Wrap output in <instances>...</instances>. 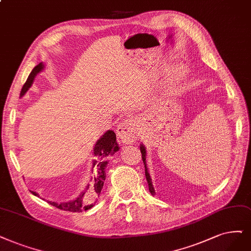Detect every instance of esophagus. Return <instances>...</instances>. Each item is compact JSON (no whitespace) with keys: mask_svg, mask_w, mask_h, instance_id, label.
Returning <instances> with one entry per match:
<instances>
[{"mask_svg":"<svg viewBox=\"0 0 251 251\" xmlns=\"http://www.w3.org/2000/svg\"><path fill=\"white\" fill-rule=\"evenodd\" d=\"M118 135L121 137L124 143L130 144L137 141L140 136V131H138V123L135 120L126 119L122 123H120L118 127Z\"/></svg>","mask_w":251,"mask_h":251,"instance_id":"esophagus-1","label":"esophagus"}]
</instances>
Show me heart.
I'll return each mask as SVG.
<instances>
[{"instance_id":"obj_1","label":"heart","mask_w":251,"mask_h":251,"mask_svg":"<svg viewBox=\"0 0 251 251\" xmlns=\"http://www.w3.org/2000/svg\"><path fill=\"white\" fill-rule=\"evenodd\" d=\"M185 76V70L182 67H177L174 71L175 79H182Z\"/></svg>"}]
</instances>
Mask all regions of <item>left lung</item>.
Returning a JSON list of instances; mask_svg holds the SVG:
<instances>
[{"label":"left lung","instance_id":"1","mask_svg":"<svg viewBox=\"0 0 251 251\" xmlns=\"http://www.w3.org/2000/svg\"><path fill=\"white\" fill-rule=\"evenodd\" d=\"M141 152H142V158L145 164V175H146V178L148 181V185H149V190L151 192L152 196L155 194V189L153 187V184H152V179L150 177V174L148 173V168H147V163H146V156H147V151H146V148L144 145H141Z\"/></svg>","mask_w":251,"mask_h":251}]
</instances>
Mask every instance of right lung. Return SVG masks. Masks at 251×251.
I'll use <instances>...</instances> for the list:
<instances>
[{"label":"right lung","instance_id":"right-lung-1","mask_svg":"<svg viewBox=\"0 0 251 251\" xmlns=\"http://www.w3.org/2000/svg\"><path fill=\"white\" fill-rule=\"evenodd\" d=\"M43 68H44L43 63H39L37 66L34 67V69L30 73L29 77H27L25 83L22 89L21 97H23L27 92V90L32 87L34 78L36 77L37 74L43 70ZM116 140H117L116 133L113 130H107L95 144L93 153H94V156L96 158L93 160V168H95L96 173H95L94 178H93V183H94L93 184V186L88 184L85 191H82L79 196L73 201H66V202H60V203L55 201H49L51 206L64 211H69V212L87 211L92 207H94L96 201L88 202L86 201V198L90 197L91 194L92 196H95L96 194V196L99 197L105 180V168L108 163L107 161L108 156L115 154L120 149ZM31 192L34 194V196H38V194L34 191H31Z\"/></svg>","mask_w":251,"mask_h":251}]
</instances>
